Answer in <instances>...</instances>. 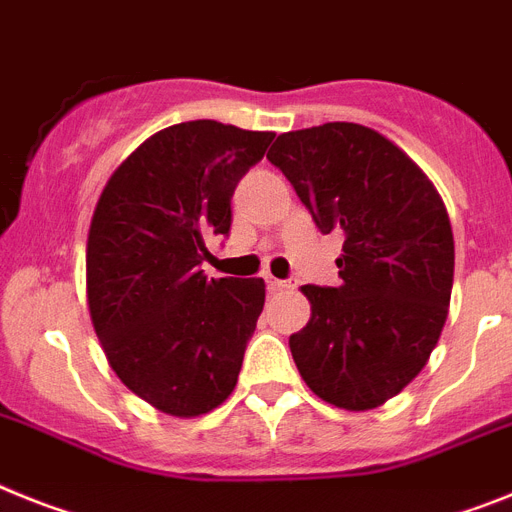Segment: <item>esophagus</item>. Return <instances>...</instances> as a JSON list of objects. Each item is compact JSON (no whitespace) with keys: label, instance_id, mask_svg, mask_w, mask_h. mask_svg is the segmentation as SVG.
<instances>
[{"label":"esophagus","instance_id":"1","mask_svg":"<svg viewBox=\"0 0 512 512\" xmlns=\"http://www.w3.org/2000/svg\"><path fill=\"white\" fill-rule=\"evenodd\" d=\"M265 283H268V289H270V291H289V289H296V281H281V278H273V276L265 278Z\"/></svg>","mask_w":512,"mask_h":512}]
</instances>
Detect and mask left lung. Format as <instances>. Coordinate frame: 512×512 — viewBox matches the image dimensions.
Returning a JSON list of instances; mask_svg holds the SVG:
<instances>
[{"instance_id": "left-lung-1", "label": "left lung", "mask_w": 512, "mask_h": 512, "mask_svg": "<svg viewBox=\"0 0 512 512\" xmlns=\"http://www.w3.org/2000/svg\"><path fill=\"white\" fill-rule=\"evenodd\" d=\"M268 161L322 234L343 231L341 286H302L312 315L289 338L296 369L338 409H377L422 372L448 320L445 203L398 145L354 122L278 135Z\"/></svg>"}]
</instances>
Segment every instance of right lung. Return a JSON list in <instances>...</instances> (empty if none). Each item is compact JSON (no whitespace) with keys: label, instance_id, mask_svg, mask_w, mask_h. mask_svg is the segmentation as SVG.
<instances>
[{"label":"right lung","instance_id":"1","mask_svg":"<svg viewBox=\"0 0 512 512\" xmlns=\"http://www.w3.org/2000/svg\"><path fill=\"white\" fill-rule=\"evenodd\" d=\"M273 132L195 119L150 135L98 197L85 249L88 309L119 380L163 414L218 409L265 304L263 278H208L236 184Z\"/></svg>","mask_w":512,"mask_h":512}]
</instances>
